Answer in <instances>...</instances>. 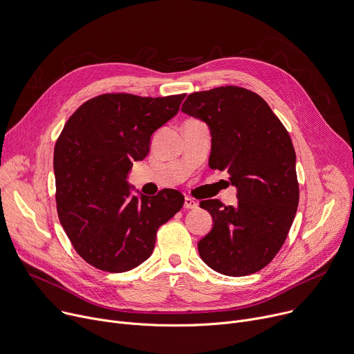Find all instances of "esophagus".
I'll use <instances>...</instances> for the list:
<instances>
[{"mask_svg": "<svg viewBox=\"0 0 354 354\" xmlns=\"http://www.w3.org/2000/svg\"><path fill=\"white\" fill-rule=\"evenodd\" d=\"M198 206H199V203H198L195 199L185 198V205H183L185 209H196Z\"/></svg>", "mask_w": 354, "mask_h": 354, "instance_id": "esophagus-1", "label": "esophagus"}]
</instances>
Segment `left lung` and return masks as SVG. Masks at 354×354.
Returning <instances> with one entry per match:
<instances>
[{"mask_svg": "<svg viewBox=\"0 0 354 354\" xmlns=\"http://www.w3.org/2000/svg\"><path fill=\"white\" fill-rule=\"evenodd\" d=\"M182 111L209 125V167L229 174L239 198L236 206L201 202L213 217V229L198 243L201 259L223 275L260 271L281 250L298 209L291 137L263 97L239 86L192 93Z\"/></svg>", "mask_w": 354, "mask_h": 354, "instance_id": "left-lung-1", "label": "left lung"}]
</instances>
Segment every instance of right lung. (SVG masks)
I'll list each match as a JSON object with an SVG mask.
<instances>
[{
  "instance_id": "1",
  "label": "right lung",
  "mask_w": 354,
  "mask_h": 354,
  "mask_svg": "<svg viewBox=\"0 0 354 354\" xmlns=\"http://www.w3.org/2000/svg\"><path fill=\"white\" fill-rule=\"evenodd\" d=\"M183 99L106 93L83 103L63 127L53 153L57 216L94 268L125 272L144 263L158 229L182 209L185 198L175 189L131 196L127 175Z\"/></svg>"
}]
</instances>
